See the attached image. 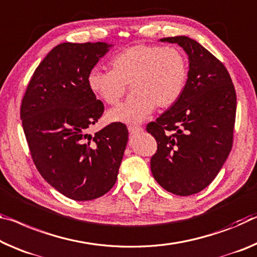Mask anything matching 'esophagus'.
<instances>
[{"instance_id": "esophagus-1", "label": "esophagus", "mask_w": 257, "mask_h": 257, "mask_svg": "<svg viewBox=\"0 0 257 257\" xmlns=\"http://www.w3.org/2000/svg\"><path fill=\"white\" fill-rule=\"evenodd\" d=\"M128 130L130 134H137V133L143 132V128L140 127V125H129Z\"/></svg>"}]
</instances>
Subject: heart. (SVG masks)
<instances>
[{"mask_svg":"<svg viewBox=\"0 0 257 257\" xmlns=\"http://www.w3.org/2000/svg\"><path fill=\"white\" fill-rule=\"evenodd\" d=\"M111 70L92 68L87 82L90 91L107 105H115L132 85V98L111 109L112 121L136 123L153 109L172 107L184 91L187 60L180 49L156 44H135L111 59Z\"/></svg>","mask_w":257,"mask_h":257,"instance_id":"b5f03b06","label":"heart"}]
</instances>
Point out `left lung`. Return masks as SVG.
<instances>
[{
	"mask_svg": "<svg viewBox=\"0 0 257 257\" xmlns=\"http://www.w3.org/2000/svg\"><path fill=\"white\" fill-rule=\"evenodd\" d=\"M189 56L190 70L180 99L146 132L156 138L151 172L177 195L200 192L217 176L233 144L237 95L226 67L197 41L165 38Z\"/></svg>",
	"mask_w": 257,
	"mask_h": 257,
	"instance_id": "left-lung-1",
	"label": "left lung"
}]
</instances>
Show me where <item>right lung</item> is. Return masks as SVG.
Segmentation results:
<instances>
[{
    "instance_id": "obj_1",
    "label": "right lung",
    "mask_w": 257,
    "mask_h": 257,
    "mask_svg": "<svg viewBox=\"0 0 257 257\" xmlns=\"http://www.w3.org/2000/svg\"><path fill=\"white\" fill-rule=\"evenodd\" d=\"M111 44L62 43L36 67L20 105L32 159L44 180L65 197L93 200L115 184L128 129L112 122L91 136L104 113L87 77Z\"/></svg>"
}]
</instances>
